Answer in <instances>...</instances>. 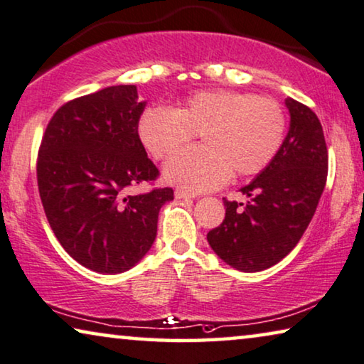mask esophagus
I'll return each mask as SVG.
<instances>
[{"label": "esophagus", "instance_id": "1", "mask_svg": "<svg viewBox=\"0 0 364 364\" xmlns=\"http://www.w3.org/2000/svg\"><path fill=\"white\" fill-rule=\"evenodd\" d=\"M175 198L176 199H191L193 196L189 193H186V191H183V189H176L175 191Z\"/></svg>", "mask_w": 364, "mask_h": 364}]
</instances>
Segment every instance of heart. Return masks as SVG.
<instances>
[{"mask_svg":"<svg viewBox=\"0 0 364 364\" xmlns=\"http://www.w3.org/2000/svg\"><path fill=\"white\" fill-rule=\"evenodd\" d=\"M200 134L203 147L178 151L165 164L164 178L189 193L213 191L234 176L264 170L283 145L286 116L268 97L227 90L200 91L178 109L150 107L137 134L156 160L166 159Z\"/></svg>","mask_w":364,"mask_h":364,"instance_id":"1","label":"heart"}]
</instances>
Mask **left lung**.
Listing matches in <instances>:
<instances>
[{
	"label": "left lung",
	"instance_id": "obj_1",
	"mask_svg": "<svg viewBox=\"0 0 364 364\" xmlns=\"http://www.w3.org/2000/svg\"><path fill=\"white\" fill-rule=\"evenodd\" d=\"M289 130L271 164L240 191L250 200H227L225 219L208 234L222 262L245 273L279 263L311 224L327 181L328 155L316 112L287 97Z\"/></svg>",
	"mask_w": 364,
	"mask_h": 364
}]
</instances>
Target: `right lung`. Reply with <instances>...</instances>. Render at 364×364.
I'll return each mask as SVG.
<instances>
[{"mask_svg":"<svg viewBox=\"0 0 364 364\" xmlns=\"http://www.w3.org/2000/svg\"><path fill=\"white\" fill-rule=\"evenodd\" d=\"M147 101L135 85L107 86L67 102L48 122L37 159V184L53 234L85 268L117 274L151 248L171 188L129 194L159 170L137 126Z\"/></svg>","mask_w":364,"mask_h":364,"instance_id":"1","label":"right lung"}]
</instances>
